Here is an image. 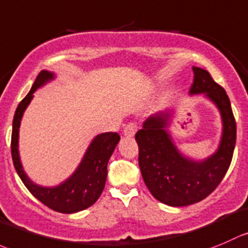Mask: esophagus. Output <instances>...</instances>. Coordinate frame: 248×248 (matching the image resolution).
Returning <instances> with one entry per match:
<instances>
[{
	"instance_id": "obj_1",
	"label": "esophagus",
	"mask_w": 248,
	"mask_h": 248,
	"mask_svg": "<svg viewBox=\"0 0 248 248\" xmlns=\"http://www.w3.org/2000/svg\"><path fill=\"white\" fill-rule=\"evenodd\" d=\"M137 129H138V124H134V122H129V124H126V127H124V134L126 137H128V138H131V137H133L134 134H136Z\"/></svg>"
}]
</instances>
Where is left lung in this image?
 Instances as JSON below:
<instances>
[{
	"label": "left lung",
	"instance_id": "8db88e82",
	"mask_svg": "<svg viewBox=\"0 0 248 248\" xmlns=\"http://www.w3.org/2000/svg\"><path fill=\"white\" fill-rule=\"evenodd\" d=\"M193 71L190 94L203 93L222 116L223 133L218 150L202 161L180 154L166 129L170 112H158L146 119L136 134L144 183L156 200L174 207L199 202L217 188L229 168L236 141V122L227 92L208 71L196 66Z\"/></svg>",
	"mask_w": 248,
	"mask_h": 248
}]
</instances>
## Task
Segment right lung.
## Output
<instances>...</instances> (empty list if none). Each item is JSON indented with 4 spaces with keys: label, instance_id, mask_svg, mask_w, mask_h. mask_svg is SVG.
Returning a JSON list of instances; mask_svg holds the SVG:
<instances>
[{
    "label": "right lung",
    "instance_id": "obj_1",
    "mask_svg": "<svg viewBox=\"0 0 248 248\" xmlns=\"http://www.w3.org/2000/svg\"><path fill=\"white\" fill-rule=\"evenodd\" d=\"M54 78V74L42 70L36 78L30 92L19 103L13 119L11 150L14 167L28 190L38 201L60 213H75L92 206L102 195L108 174V162L114 153L120 136L116 132H107L95 137L88 146L82 161L70 178L52 188L40 186L29 179L21 166L18 150L19 127L24 111L33 98L37 88Z\"/></svg>",
    "mask_w": 248,
    "mask_h": 248
}]
</instances>
